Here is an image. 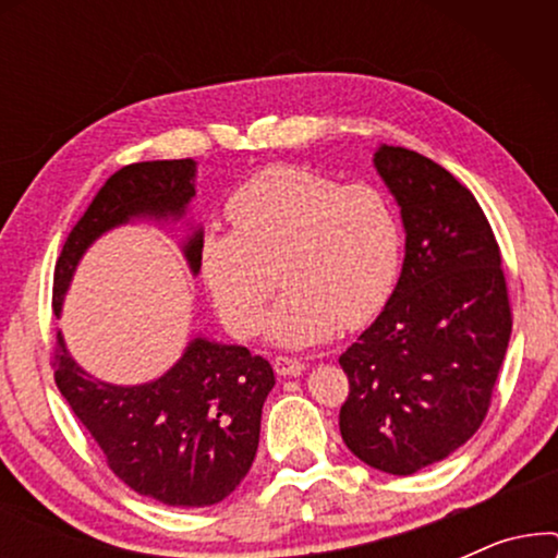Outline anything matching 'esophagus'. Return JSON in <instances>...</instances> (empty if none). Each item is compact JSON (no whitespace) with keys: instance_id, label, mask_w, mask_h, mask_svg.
Wrapping results in <instances>:
<instances>
[{"instance_id":"1","label":"esophagus","mask_w":558,"mask_h":558,"mask_svg":"<svg viewBox=\"0 0 558 558\" xmlns=\"http://www.w3.org/2000/svg\"><path fill=\"white\" fill-rule=\"evenodd\" d=\"M304 368H307V365L296 361V357H287V355L274 357V371H277L279 376H300Z\"/></svg>"}]
</instances>
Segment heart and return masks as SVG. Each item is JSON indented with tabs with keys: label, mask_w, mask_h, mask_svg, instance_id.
I'll use <instances>...</instances> for the list:
<instances>
[{
	"label": "heart",
	"mask_w": 558,
	"mask_h": 558,
	"mask_svg": "<svg viewBox=\"0 0 558 558\" xmlns=\"http://www.w3.org/2000/svg\"><path fill=\"white\" fill-rule=\"evenodd\" d=\"M228 218L235 231L208 228L197 258L213 307L239 338L256 330L274 262L284 289L264 335L281 348L315 345L340 323L350 330L368 325L393 294L403 235L378 187L279 165L235 190Z\"/></svg>",
	"instance_id": "b5f03b06"
}]
</instances>
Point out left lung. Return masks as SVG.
<instances>
[{
  "label": "left lung",
  "mask_w": 558,
  "mask_h": 558,
  "mask_svg": "<svg viewBox=\"0 0 558 558\" xmlns=\"http://www.w3.org/2000/svg\"><path fill=\"white\" fill-rule=\"evenodd\" d=\"M373 167L401 208L407 251L386 307L340 355L350 380L340 434L361 462L414 475L483 424L513 319L475 195L403 147L378 144Z\"/></svg>",
  "instance_id": "8db88e82"
}]
</instances>
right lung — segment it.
Listing matches in <instances>:
<instances>
[{"instance_id":"1","label":"right lung","mask_w":558,"mask_h":558,"mask_svg":"<svg viewBox=\"0 0 558 558\" xmlns=\"http://www.w3.org/2000/svg\"><path fill=\"white\" fill-rule=\"evenodd\" d=\"M195 178V159L136 162L111 174L68 235L56 264V315L63 312L83 254L104 233L136 220L159 228L185 223L180 251L197 277L203 226L187 218ZM56 365L60 393L98 441L109 468L134 493L172 508H205L228 498L251 470L262 409L274 388V371L262 355L195 335L162 376L119 386L81 368L58 332Z\"/></svg>"}]
</instances>
